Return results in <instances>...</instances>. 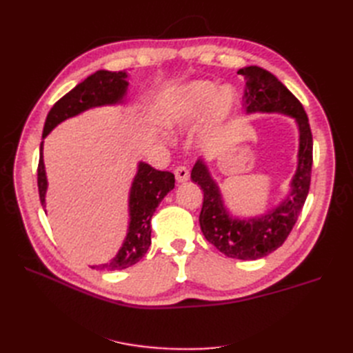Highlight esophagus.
I'll return each instance as SVG.
<instances>
[{
    "instance_id": "1",
    "label": "esophagus",
    "mask_w": 353,
    "mask_h": 353,
    "mask_svg": "<svg viewBox=\"0 0 353 353\" xmlns=\"http://www.w3.org/2000/svg\"><path fill=\"white\" fill-rule=\"evenodd\" d=\"M174 174H175V178L178 183H185V181L190 178V170L187 166H176Z\"/></svg>"
}]
</instances>
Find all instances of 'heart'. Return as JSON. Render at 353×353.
<instances>
[{
    "label": "heart",
    "instance_id": "obj_1",
    "mask_svg": "<svg viewBox=\"0 0 353 353\" xmlns=\"http://www.w3.org/2000/svg\"><path fill=\"white\" fill-rule=\"evenodd\" d=\"M236 104L232 88L218 91L215 83L194 81L165 94L160 103V119L170 128H181L199 121L206 112L208 128L212 130L230 119Z\"/></svg>",
    "mask_w": 353,
    "mask_h": 353
}]
</instances>
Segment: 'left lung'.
<instances>
[{
	"mask_svg": "<svg viewBox=\"0 0 353 353\" xmlns=\"http://www.w3.org/2000/svg\"><path fill=\"white\" fill-rule=\"evenodd\" d=\"M237 73L245 79L243 95L245 113H283L293 117L299 126L297 168L290 191L279 206L263 215L232 216L205 160L199 159L191 170L193 183L203 190L199 218L203 236L228 258L254 261L279 249L293 230L311 185L314 143L303 105L271 72L259 66H248Z\"/></svg>",
	"mask_w": 353,
	"mask_h": 353,
	"instance_id": "obj_1",
	"label": "left lung"
}]
</instances>
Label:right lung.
<instances>
[{"label":"right lung","mask_w":353,"mask_h":353,"mask_svg":"<svg viewBox=\"0 0 353 353\" xmlns=\"http://www.w3.org/2000/svg\"><path fill=\"white\" fill-rule=\"evenodd\" d=\"M128 73L126 72H109L97 70L72 91L52 105L47 114L42 140L54 130V128L69 117L77 116L85 110L100 105H113L123 103L128 90ZM44 141L39 147V163H38V191L41 205L46 210V193H47V175L42 156ZM175 187V176L168 170H157L144 162L138 163L137 175L132 181L130 191V227L122 248L116 253L114 258L103 265L91 266L100 271H117L132 266L145 254L152 244V216L156 212L159 203Z\"/></svg>","instance_id":"obj_1"}]
</instances>
